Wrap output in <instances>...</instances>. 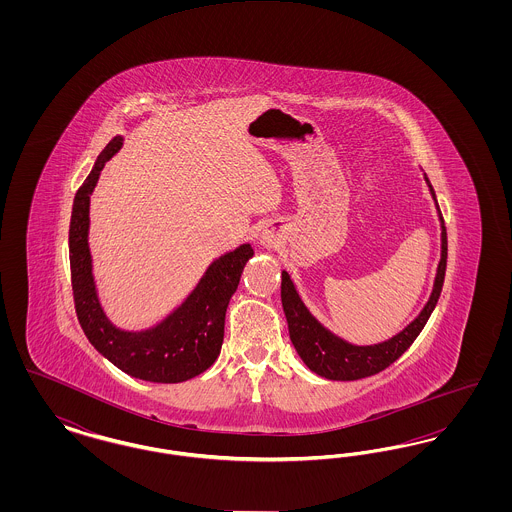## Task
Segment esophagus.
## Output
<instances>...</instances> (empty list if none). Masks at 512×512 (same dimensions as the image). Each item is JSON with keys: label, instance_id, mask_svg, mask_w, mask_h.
Returning a JSON list of instances; mask_svg holds the SVG:
<instances>
[{"label": "esophagus", "instance_id": "34e87169", "mask_svg": "<svg viewBox=\"0 0 512 512\" xmlns=\"http://www.w3.org/2000/svg\"><path fill=\"white\" fill-rule=\"evenodd\" d=\"M261 244L265 245V247H274L276 245V234L272 230H263Z\"/></svg>", "mask_w": 512, "mask_h": 512}]
</instances>
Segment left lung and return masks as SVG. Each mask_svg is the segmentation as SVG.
Listing matches in <instances>:
<instances>
[{"label": "left lung", "instance_id": "left-lung-1", "mask_svg": "<svg viewBox=\"0 0 512 512\" xmlns=\"http://www.w3.org/2000/svg\"><path fill=\"white\" fill-rule=\"evenodd\" d=\"M426 184L436 201L434 188L428 178H426ZM436 209L441 220V259H439L438 272L434 280V290L428 303L420 311V315L414 318L407 328H403L399 334H395L388 341L374 343V345H353L349 341L341 340L340 336L332 334L311 315V311L305 307V303L301 301L299 293L295 290L290 274L286 270L282 272V307L288 320L293 347L303 359V363L313 372H317L318 376L328 380L349 382V380H361L366 376L378 374L380 370L395 363L418 338V334L422 332L432 311L438 305L439 293L445 278V267H447V232H445L438 201H436Z\"/></svg>", "mask_w": 512, "mask_h": 512}]
</instances>
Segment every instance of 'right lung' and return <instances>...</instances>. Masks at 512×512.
<instances>
[{
    "label": "right lung",
    "mask_w": 512,
    "mask_h": 512,
    "mask_svg": "<svg viewBox=\"0 0 512 512\" xmlns=\"http://www.w3.org/2000/svg\"><path fill=\"white\" fill-rule=\"evenodd\" d=\"M122 147L115 136L99 153L84 184L74 195L69 228V257L76 317L90 343L122 372L159 384H178L205 372L219 357L224 317L230 297L238 290L245 263L253 257L251 244L213 261L186 301L157 326L126 332L111 324L99 303L88 247L90 195L103 165Z\"/></svg>",
    "instance_id": "1"
}]
</instances>
